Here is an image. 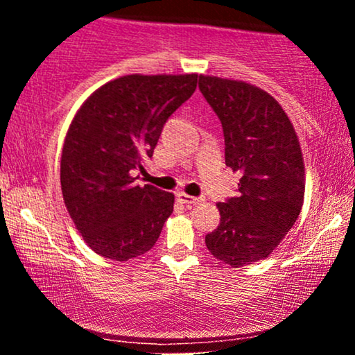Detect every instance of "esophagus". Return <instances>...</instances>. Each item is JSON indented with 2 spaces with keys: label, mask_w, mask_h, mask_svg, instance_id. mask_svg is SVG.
Segmentation results:
<instances>
[{
  "label": "esophagus",
  "mask_w": 355,
  "mask_h": 355,
  "mask_svg": "<svg viewBox=\"0 0 355 355\" xmlns=\"http://www.w3.org/2000/svg\"><path fill=\"white\" fill-rule=\"evenodd\" d=\"M178 200H180L182 203H185V205H198V203H202L205 198L203 197H191V195H187L183 193V191H180V193H177Z\"/></svg>",
  "instance_id": "1"
}]
</instances>
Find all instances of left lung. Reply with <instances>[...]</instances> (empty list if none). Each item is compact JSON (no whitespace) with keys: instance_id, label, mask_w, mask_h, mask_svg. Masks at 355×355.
<instances>
[{"instance_id":"left-lung-1","label":"left lung","mask_w":355,"mask_h":355,"mask_svg":"<svg viewBox=\"0 0 355 355\" xmlns=\"http://www.w3.org/2000/svg\"><path fill=\"white\" fill-rule=\"evenodd\" d=\"M218 116L225 165L240 170L237 195L217 203L220 223L205 235L215 259L243 267L266 259L294 227L304 203V160L288 116L263 89L217 76L198 78Z\"/></svg>"}]
</instances>
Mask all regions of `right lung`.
<instances>
[{"instance_id":"add662e5","label":"right lung","mask_w":355,"mask_h":355,"mask_svg":"<svg viewBox=\"0 0 355 355\" xmlns=\"http://www.w3.org/2000/svg\"><path fill=\"white\" fill-rule=\"evenodd\" d=\"M198 75H126L96 89L73 118L61 153V191L85 242L107 259H133L157 243L173 195L133 173L153 157L172 113Z\"/></svg>"}]
</instances>
